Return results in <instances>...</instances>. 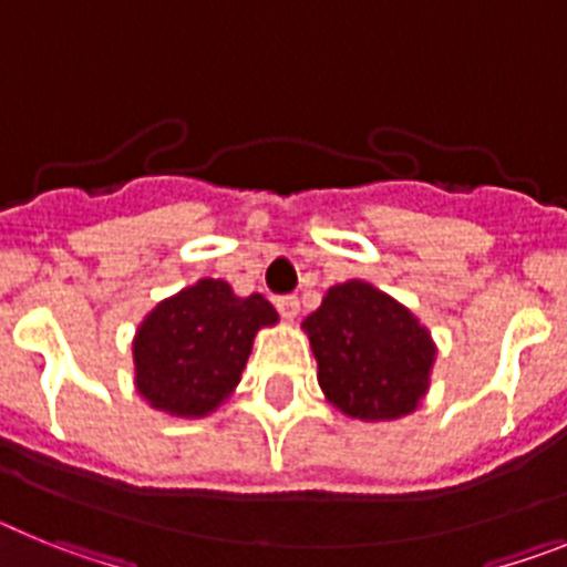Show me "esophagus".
Listing matches in <instances>:
<instances>
[{"label":"esophagus","mask_w":567,"mask_h":567,"mask_svg":"<svg viewBox=\"0 0 567 567\" xmlns=\"http://www.w3.org/2000/svg\"><path fill=\"white\" fill-rule=\"evenodd\" d=\"M277 308H279V313L288 319V322H293V319L299 317V299L297 297H279Z\"/></svg>","instance_id":"34e87169"}]
</instances>
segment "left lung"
<instances>
[{
    "instance_id": "obj_1",
    "label": "left lung",
    "mask_w": 567,
    "mask_h": 567,
    "mask_svg": "<svg viewBox=\"0 0 567 567\" xmlns=\"http://www.w3.org/2000/svg\"><path fill=\"white\" fill-rule=\"evenodd\" d=\"M324 400L351 420L391 422L420 408L431 388V331L371 282L333 285L302 322Z\"/></svg>"
}]
</instances>
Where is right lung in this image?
<instances>
[{
  "label": "right lung",
  "mask_w": 567,
  "mask_h": 567,
  "mask_svg": "<svg viewBox=\"0 0 567 567\" xmlns=\"http://www.w3.org/2000/svg\"><path fill=\"white\" fill-rule=\"evenodd\" d=\"M277 322L262 293L236 297L223 279H199L162 299L136 328V391L171 416H208L239 385L256 333Z\"/></svg>",
  "instance_id": "add662e5"
}]
</instances>
